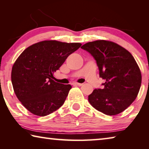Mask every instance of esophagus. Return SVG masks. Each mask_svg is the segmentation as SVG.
Returning <instances> with one entry per match:
<instances>
[{
  "label": "esophagus",
  "instance_id": "34e87169",
  "mask_svg": "<svg viewBox=\"0 0 149 149\" xmlns=\"http://www.w3.org/2000/svg\"><path fill=\"white\" fill-rule=\"evenodd\" d=\"M73 85H76V86H81L83 85V84H79V83H77V82H74L72 84Z\"/></svg>",
  "mask_w": 149,
  "mask_h": 149
}]
</instances>
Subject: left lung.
<instances>
[{
    "mask_svg": "<svg viewBox=\"0 0 149 149\" xmlns=\"http://www.w3.org/2000/svg\"><path fill=\"white\" fill-rule=\"evenodd\" d=\"M92 55L105 81L102 89L88 96L93 107L103 114L114 116L134 101L141 85V73L132 54L114 42L98 40L81 47Z\"/></svg>",
    "mask_w": 149,
    "mask_h": 149,
    "instance_id": "obj_1",
    "label": "left lung"
}]
</instances>
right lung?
<instances>
[{
    "mask_svg": "<svg viewBox=\"0 0 149 149\" xmlns=\"http://www.w3.org/2000/svg\"><path fill=\"white\" fill-rule=\"evenodd\" d=\"M79 42L43 41L25 49L14 62L11 79L16 97L30 112L45 116L61 107L72 86L55 82L54 74Z\"/></svg>",
    "mask_w": 149,
    "mask_h": 149,
    "instance_id": "1",
    "label": "right lung"
}]
</instances>
